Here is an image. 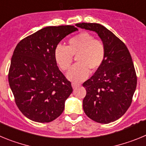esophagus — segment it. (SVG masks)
<instances>
[{
	"label": "esophagus",
	"instance_id": "1",
	"mask_svg": "<svg viewBox=\"0 0 146 146\" xmlns=\"http://www.w3.org/2000/svg\"><path fill=\"white\" fill-rule=\"evenodd\" d=\"M80 85L77 84V83H75V82H72V86L73 88H76L77 87V86H79Z\"/></svg>",
	"mask_w": 146,
	"mask_h": 146
}]
</instances>
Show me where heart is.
I'll use <instances>...</instances> for the list:
<instances>
[{
  "label": "heart",
  "instance_id": "obj_1",
  "mask_svg": "<svg viewBox=\"0 0 146 146\" xmlns=\"http://www.w3.org/2000/svg\"><path fill=\"white\" fill-rule=\"evenodd\" d=\"M105 52V46L101 40L95 39L88 32H82L69 40L68 47L58 45L54 56L60 69L66 71L72 65L73 56L77 55V64L67 72L66 77L72 82H80L88 78L90 69L96 71L101 66Z\"/></svg>",
  "mask_w": 146,
  "mask_h": 146
}]
</instances>
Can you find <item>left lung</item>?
<instances>
[{
	"label": "left lung",
	"mask_w": 146,
	"mask_h": 146,
	"mask_svg": "<svg viewBox=\"0 0 146 146\" xmlns=\"http://www.w3.org/2000/svg\"><path fill=\"white\" fill-rule=\"evenodd\" d=\"M76 26L96 32L105 46V58L96 73L82 84L86 96L83 110L100 123L119 119L131 105L137 87V76L129 51L110 31L98 23H78Z\"/></svg>",
	"instance_id": "left-lung-1"
}]
</instances>
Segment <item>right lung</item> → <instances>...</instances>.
Instances as JSON below:
<instances>
[{
    "label": "right lung",
    "instance_id": "obj_1",
    "mask_svg": "<svg viewBox=\"0 0 146 146\" xmlns=\"http://www.w3.org/2000/svg\"><path fill=\"white\" fill-rule=\"evenodd\" d=\"M72 25L45 27L21 40L11 60L9 82L19 110L38 123L60 116L72 93L71 82L59 70L54 52Z\"/></svg>",
    "mask_w": 146,
    "mask_h": 146
}]
</instances>
